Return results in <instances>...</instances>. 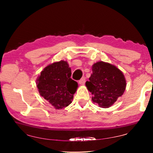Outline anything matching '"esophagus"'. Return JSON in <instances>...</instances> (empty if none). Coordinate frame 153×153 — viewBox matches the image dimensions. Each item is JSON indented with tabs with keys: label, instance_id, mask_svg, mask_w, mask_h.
<instances>
[{
	"label": "esophagus",
	"instance_id": "obj_1",
	"mask_svg": "<svg viewBox=\"0 0 153 153\" xmlns=\"http://www.w3.org/2000/svg\"><path fill=\"white\" fill-rule=\"evenodd\" d=\"M85 82H86V78H85V77H82L81 79L79 80V84L81 85H84L85 84Z\"/></svg>",
	"mask_w": 153,
	"mask_h": 153
}]
</instances>
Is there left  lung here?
I'll return each mask as SVG.
<instances>
[{
	"label": "left lung",
	"instance_id": "obj_1",
	"mask_svg": "<svg viewBox=\"0 0 153 153\" xmlns=\"http://www.w3.org/2000/svg\"><path fill=\"white\" fill-rule=\"evenodd\" d=\"M86 86L92 92V101L100 107L108 108L123 95L126 82L122 72L115 66L99 61L93 65L92 74Z\"/></svg>",
	"mask_w": 153,
	"mask_h": 153
}]
</instances>
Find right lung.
I'll return each mask as SVG.
<instances>
[{"mask_svg": "<svg viewBox=\"0 0 153 153\" xmlns=\"http://www.w3.org/2000/svg\"><path fill=\"white\" fill-rule=\"evenodd\" d=\"M71 71L66 61L46 67L36 82L40 94L55 107L63 108L71 104L77 83L71 78Z\"/></svg>", "mask_w": 153, "mask_h": 153, "instance_id": "1", "label": "right lung"}]
</instances>
